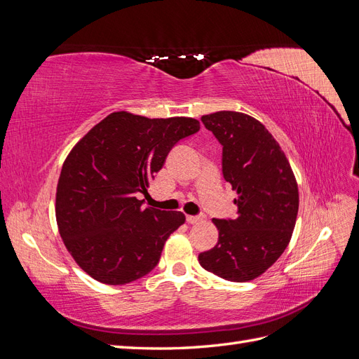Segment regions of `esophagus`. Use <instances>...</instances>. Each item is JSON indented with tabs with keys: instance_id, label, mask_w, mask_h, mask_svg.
Returning a JSON list of instances; mask_svg holds the SVG:
<instances>
[{
	"instance_id": "obj_1",
	"label": "esophagus",
	"mask_w": 359,
	"mask_h": 359,
	"mask_svg": "<svg viewBox=\"0 0 359 359\" xmlns=\"http://www.w3.org/2000/svg\"><path fill=\"white\" fill-rule=\"evenodd\" d=\"M186 220H187L189 224H196V223L202 222L203 219H202V217H199V215H187Z\"/></svg>"
}]
</instances>
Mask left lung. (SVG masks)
<instances>
[{
    "instance_id": "obj_1",
    "label": "left lung",
    "mask_w": 359,
    "mask_h": 359,
    "mask_svg": "<svg viewBox=\"0 0 359 359\" xmlns=\"http://www.w3.org/2000/svg\"><path fill=\"white\" fill-rule=\"evenodd\" d=\"M223 147V177L236 190L233 220L212 219L219 243L199 264L229 281L262 276L286 250L295 227L299 194L289 161L265 126L247 114L202 116Z\"/></svg>"
}]
</instances>
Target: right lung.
I'll return each mask as SVG.
<instances>
[{"label": "right lung", "mask_w": 359, "mask_h": 359, "mask_svg": "<svg viewBox=\"0 0 359 359\" xmlns=\"http://www.w3.org/2000/svg\"><path fill=\"white\" fill-rule=\"evenodd\" d=\"M199 128L194 118L119 111L73 147L58 180L55 215L64 245L86 274L116 286L156 268L186 215L145 208L139 196L148 194L172 147Z\"/></svg>", "instance_id": "right-lung-1"}]
</instances>
